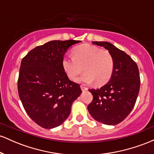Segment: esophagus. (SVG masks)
Masks as SVG:
<instances>
[{
    "label": "esophagus",
    "mask_w": 154,
    "mask_h": 154,
    "mask_svg": "<svg viewBox=\"0 0 154 154\" xmlns=\"http://www.w3.org/2000/svg\"><path fill=\"white\" fill-rule=\"evenodd\" d=\"M81 89H82V91H87L88 88H86V87H85V86L81 85Z\"/></svg>",
    "instance_id": "esophagus-1"
}]
</instances>
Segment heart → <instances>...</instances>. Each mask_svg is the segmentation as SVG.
<instances>
[{"label": "heart", "mask_w": 154, "mask_h": 154, "mask_svg": "<svg viewBox=\"0 0 154 154\" xmlns=\"http://www.w3.org/2000/svg\"><path fill=\"white\" fill-rule=\"evenodd\" d=\"M73 56H65L62 60L63 68L66 75L75 79L83 69L85 74L79 79L84 83L95 82L103 85L109 82L114 68V60L108 51L89 44H83L74 48Z\"/></svg>", "instance_id": "b5f03b06"}]
</instances>
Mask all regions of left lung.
Wrapping results in <instances>:
<instances>
[{"instance_id": "1", "label": "left lung", "mask_w": 154, "mask_h": 154, "mask_svg": "<svg viewBox=\"0 0 154 154\" xmlns=\"http://www.w3.org/2000/svg\"><path fill=\"white\" fill-rule=\"evenodd\" d=\"M112 55L114 68L110 80L99 89H89L93 96L88 106L90 114L104 125H115L129 115L138 95L140 79L137 65L123 51L108 42L93 41Z\"/></svg>"}]
</instances>
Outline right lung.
<instances>
[{"label":"right lung","mask_w":154,"mask_h":154,"mask_svg":"<svg viewBox=\"0 0 154 154\" xmlns=\"http://www.w3.org/2000/svg\"><path fill=\"white\" fill-rule=\"evenodd\" d=\"M79 40H52L37 46L23 58L18 79L19 98L26 114L45 129L59 126L82 93L63 68L65 53Z\"/></svg>","instance_id":"add662e5"}]
</instances>
